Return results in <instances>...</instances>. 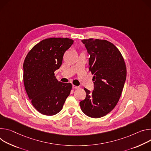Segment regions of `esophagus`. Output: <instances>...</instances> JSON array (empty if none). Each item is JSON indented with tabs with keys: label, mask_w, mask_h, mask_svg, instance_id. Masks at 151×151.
I'll use <instances>...</instances> for the list:
<instances>
[{
	"label": "esophagus",
	"mask_w": 151,
	"mask_h": 151,
	"mask_svg": "<svg viewBox=\"0 0 151 151\" xmlns=\"http://www.w3.org/2000/svg\"><path fill=\"white\" fill-rule=\"evenodd\" d=\"M73 88L74 89H76L79 88V86H75V85H73Z\"/></svg>",
	"instance_id": "34e87169"
}]
</instances>
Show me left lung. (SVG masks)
<instances>
[{
	"label": "left lung",
	"mask_w": 151,
	"mask_h": 151,
	"mask_svg": "<svg viewBox=\"0 0 151 151\" xmlns=\"http://www.w3.org/2000/svg\"><path fill=\"white\" fill-rule=\"evenodd\" d=\"M89 58V71L93 74L92 93L84 88L86 98L80 101L82 111L93 118L110 113L118 103L127 77L126 65L119 50L107 40H83Z\"/></svg>",
	"instance_id": "left-lung-1"
}]
</instances>
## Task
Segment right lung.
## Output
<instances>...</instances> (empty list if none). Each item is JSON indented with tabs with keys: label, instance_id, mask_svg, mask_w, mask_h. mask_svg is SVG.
Wrapping results in <instances>:
<instances>
[{
	"label": "right lung",
	"instance_id": "right-lung-1",
	"mask_svg": "<svg viewBox=\"0 0 151 151\" xmlns=\"http://www.w3.org/2000/svg\"><path fill=\"white\" fill-rule=\"evenodd\" d=\"M73 42L64 38L43 40L30 50L24 59L25 89L33 106L42 114L59 113L70 94L71 83L58 81L55 71L60 68L65 52Z\"/></svg>",
	"mask_w": 151,
	"mask_h": 151
}]
</instances>
